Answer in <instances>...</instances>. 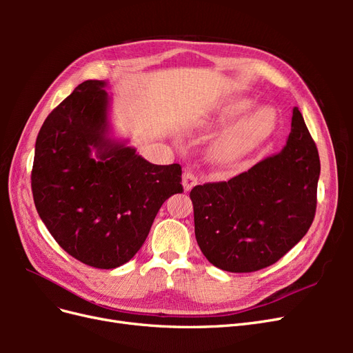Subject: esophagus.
<instances>
[{"instance_id":"esophagus-1","label":"esophagus","mask_w":353,"mask_h":353,"mask_svg":"<svg viewBox=\"0 0 353 353\" xmlns=\"http://www.w3.org/2000/svg\"><path fill=\"white\" fill-rule=\"evenodd\" d=\"M196 184H197V176H196L193 172H190V170H185L184 175H183V185H184V190H185V191H190Z\"/></svg>"}]
</instances>
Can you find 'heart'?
<instances>
[{"label":"heart","mask_w":353,"mask_h":353,"mask_svg":"<svg viewBox=\"0 0 353 353\" xmlns=\"http://www.w3.org/2000/svg\"><path fill=\"white\" fill-rule=\"evenodd\" d=\"M249 108V100L234 101L230 105H227V109L222 112L221 121L230 122ZM272 125L274 113L270 109H259L258 112H254L249 117H245V119L234 125L231 130H228L219 138L215 145V154L219 159H232L241 154L243 152L248 150L250 145H253L256 141L268 134Z\"/></svg>","instance_id":"1"}]
</instances>
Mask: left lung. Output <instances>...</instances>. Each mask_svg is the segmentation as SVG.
<instances>
[{
	"mask_svg": "<svg viewBox=\"0 0 353 353\" xmlns=\"http://www.w3.org/2000/svg\"><path fill=\"white\" fill-rule=\"evenodd\" d=\"M319 170L318 148L294 108L281 153L190 191L201 253L228 272H254L280 261L312 225Z\"/></svg>",
	"mask_w": 353,
	"mask_h": 353,
	"instance_id": "1",
	"label": "left lung"
}]
</instances>
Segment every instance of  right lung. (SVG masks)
Instances as JSON below:
<instances>
[{
	"label": "right lung",
	"instance_id": "add662e5",
	"mask_svg": "<svg viewBox=\"0 0 353 353\" xmlns=\"http://www.w3.org/2000/svg\"><path fill=\"white\" fill-rule=\"evenodd\" d=\"M85 81L42 123L30 174L42 222L60 248L100 270L117 268L144 244L160 206L183 193L181 165H153L105 140L108 92ZM98 148V159L90 148Z\"/></svg>",
	"mask_w": 353,
	"mask_h": 353
}]
</instances>
